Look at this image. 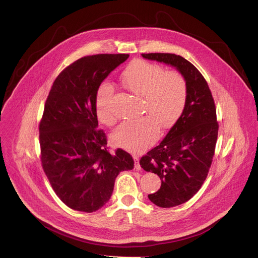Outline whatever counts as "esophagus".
Here are the masks:
<instances>
[{
    "label": "esophagus",
    "instance_id": "esophagus-1",
    "mask_svg": "<svg viewBox=\"0 0 258 258\" xmlns=\"http://www.w3.org/2000/svg\"><path fill=\"white\" fill-rule=\"evenodd\" d=\"M133 158H134V161H135V169L137 171H140L141 170V166L139 164V157L138 156H133Z\"/></svg>",
    "mask_w": 258,
    "mask_h": 258
}]
</instances>
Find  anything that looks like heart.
Returning a JSON list of instances; mask_svg holds the SVG:
<instances>
[{"instance_id":"obj_1","label":"heart","mask_w":258,"mask_h":258,"mask_svg":"<svg viewBox=\"0 0 258 258\" xmlns=\"http://www.w3.org/2000/svg\"><path fill=\"white\" fill-rule=\"evenodd\" d=\"M122 81L130 91L142 96L143 110L149 115L121 123L111 133V142L116 147L140 153L158 139V122L163 128H170L180 119L186 103V83L182 74L166 72L163 67L144 59L131 62L122 74ZM113 94L109 81L101 82L95 93L96 115L105 125L115 122L111 107Z\"/></svg>"}]
</instances>
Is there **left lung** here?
<instances>
[{
	"instance_id": "1",
	"label": "left lung",
	"mask_w": 258,
	"mask_h": 258,
	"mask_svg": "<svg viewBox=\"0 0 258 258\" xmlns=\"http://www.w3.org/2000/svg\"><path fill=\"white\" fill-rule=\"evenodd\" d=\"M144 58L170 64L184 76L187 96L184 112L163 141L140 160L141 167L161 179L158 191L148 195L160 208L190 200L209 174L218 140L219 123L207 80L198 69L175 53H142Z\"/></svg>"
}]
</instances>
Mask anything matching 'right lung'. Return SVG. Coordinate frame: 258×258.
<instances>
[{"label":"right lung","mask_w":258,"mask_h":258,"mask_svg":"<svg viewBox=\"0 0 258 258\" xmlns=\"http://www.w3.org/2000/svg\"><path fill=\"white\" fill-rule=\"evenodd\" d=\"M128 57H81L57 75L46 98L38 128L41 166L56 196L75 211L101 209L118 174L134 168L129 153L120 148L109 153L95 110L98 86Z\"/></svg>","instance_id":"add662e5"}]
</instances>
